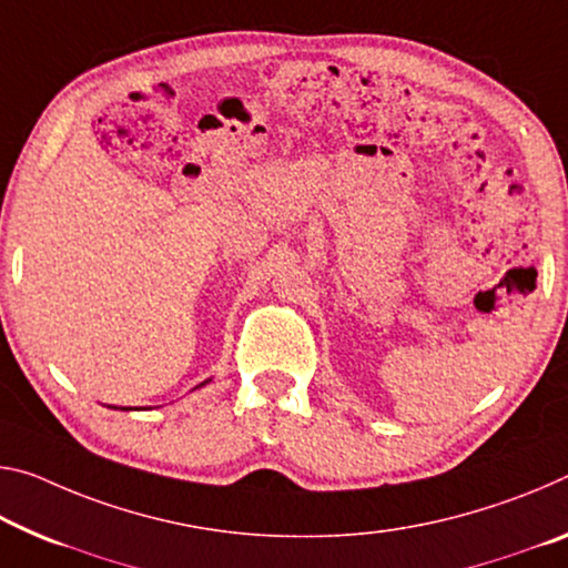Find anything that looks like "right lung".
I'll return each instance as SVG.
<instances>
[{
    "instance_id": "obj_1",
    "label": "right lung",
    "mask_w": 568,
    "mask_h": 568,
    "mask_svg": "<svg viewBox=\"0 0 568 568\" xmlns=\"http://www.w3.org/2000/svg\"><path fill=\"white\" fill-rule=\"evenodd\" d=\"M204 384H206V382H204ZM200 386H202V384H200Z\"/></svg>"
}]
</instances>
